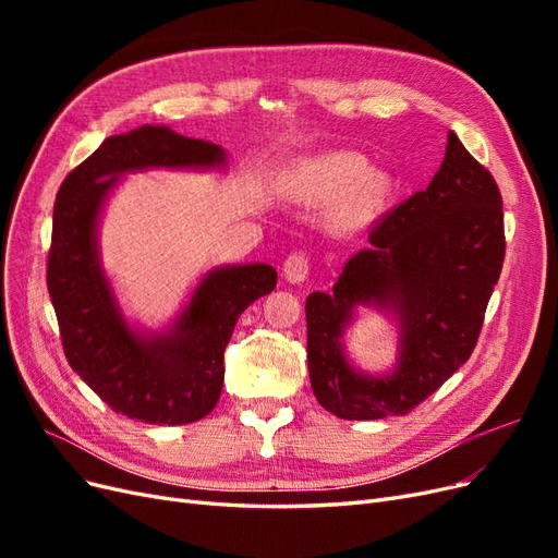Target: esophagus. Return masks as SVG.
<instances>
[{"mask_svg": "<svg viewBox=\"0 0 558 558\" xmlns=\"http://www.w3.org/2000/svg\"><path fill=\"white\" fill-rule=\"evenodd\" d=\"M281 272H283V279L291 281V283L305 281L307 275H310V258H307V253H305V251H293L291 256L283 260Z\"/></svg>", "mask_w": 558, "mask_h": 558, "instance_id": "esophagus-1", "label": "esophagus"}]
</instances>
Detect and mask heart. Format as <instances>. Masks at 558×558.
<instances>
[{
  "label": "heart",
  "mask_w": 558,
  "mask_h": 558,
  "mask_svg": "<svg viewBox=\"0 0 558 558\" xmlns=\"http://www.w3.org/2000/svg\"><path fill=\"white\" fill-rule=\"evenodd\" d=\"M293 191L312 202H330L337 196L332 221L351 228L367 223L384 209L391 195V179L369 172L363 156L340 150L302 162L293 177Z\"/></svg>",
  "instance_id": "1"
}]
</instances>
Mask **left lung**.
<instances>
[{
  "label": "left lung",
  "mask_w": 558,
  "mask_h": 558,
  "mask_svg": "<svg viewBox=\"0 0 558 558\" xmlns=\"http://www.w3.org/2000/svg\"><path fill=\"white\" fill-rule=\"evenodd\" d=\"M426 191L369 230V248L344 265L332 293L307 298V363L314 396L349 421L402 416L435 393L477 344L505 258L498 183L453 132ZM356 304L401 320V361L365 378L343 359L341 335Z\"/></svg>",
  "instance_id": "left-lung-1"
}]
</instances>
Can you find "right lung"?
Returning a JSON list of instances; mask_svg holds the SVG:
<instances>
[{
    "label": "right lung",
    "instance_id": "1",
    "mask_svg": "<svg viewBox=\"0 0 558 558\" xmlns=\"http://www.w3.org/2000/svg\"><path fill=\"white\" fill-rule=\"evenodd\" d=\"M218 144L162 125L116 134L66 174L53 207L46 283L64 356L116 414L179 426L207 416L223 388V351L240 314L277 286L272 265L211 269L165 335L130 330L99 267L95 226L118 174L146 167H216Z\"/></svg>",
    "mask_w": 558,
    "mask_h": 558
}]
</instances>
